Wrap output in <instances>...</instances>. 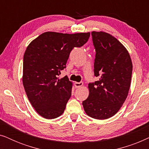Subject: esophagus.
I'll list each match as a JSON object with an SVG mask.
<instances>
[{
  "mask_svg": "<svg viewBox=\"0 0 149 149\" xmlns=\"http://www.w3.org/2000/svg\"><path fill=\"white\" fill-rule=\"evenodd\" d=\"M83 85V82H75L74 83V86L77 87V88H79V87H82Z\"/></svg>",
  "mask_w": 149,
  "mask_h": 149,
  "instance_id": "obj_1",
  "label": "esophagus"
}]
</instances>
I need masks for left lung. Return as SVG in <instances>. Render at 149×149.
I'll return each instance as SVG.
<instances>
[{"instance_id": "1", "label": "left lung", "mask_w": 149, "mask_h": 149, "mask_svg": "<svg viewBox=\"0 0 149 149\" xmlns=\"http://www.w3.org/2000/svg\"><path fill=\"white\" fill-rule=\"evenodd\" d=\"M95 58L94 74L99 81L88 85L89 96L83 102L85 112L99 120L115 115L127 98L132 74V62L123 45L107 32L93 31Z\"/></svg>"}]
</instances>
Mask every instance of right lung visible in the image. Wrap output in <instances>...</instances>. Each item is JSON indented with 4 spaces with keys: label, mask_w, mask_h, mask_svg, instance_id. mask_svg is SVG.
I'll return each mask as SVG.
<instances>
[{
    "label": "right lung",
    "mask_w": 149,
    "mask_h": 149,
    "mask_svg": "<svg viewBox=\"0 0 149 149\" xmlns=\"http://www.w3.org/2000/svg\"><path fill=\"white\" fill-rule=\"evenodd\" d=\"M90 32L76 34L45 32L26 48L22 81L30 104L39 115L52 119L64 113L71 96L72 83L59 79L74 47L88 40Z\"/></svg>",
    "instance_id": "add662e5"
}]
</instances>
